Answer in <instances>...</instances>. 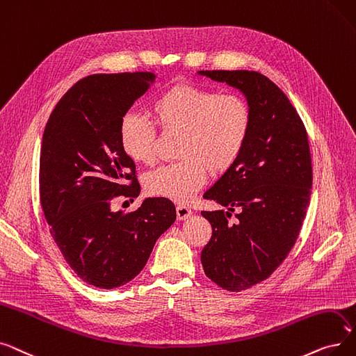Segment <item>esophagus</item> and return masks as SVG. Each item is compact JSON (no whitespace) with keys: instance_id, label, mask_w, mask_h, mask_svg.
Returning a JSON list of instances; mask_svg holds the SVG:
<instances>
[{"instance_id":"obj_1","label":"esophagus","mask_w":356,"mask_h":356,"mask_svg":"<svg viewBox=\"0 0 356 356\" xmlns=\"http://www.w3.org/2000/svg\"><path fill=\"white\" fill-rule=\"evenodd\" d=\"M191 216H193L191 209L185 207V206H178V207H177V217H178V220H187V218H190Z\"/></svg>"}]
</instances>
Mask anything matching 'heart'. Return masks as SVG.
Returning <instances> with one entry per match:
<instances>
[{
    "instance_id": "obj_1",
    "label": "heart",
    "mask_w": 356,
    "mask_h": 356,
    "mask_svg": "<svg viewBox=\"0 0 356 356\" xmlns=\"http://www.w3.org/2000/svg\"><path fill=\"white\" fill-rule=\"evenodd\" d=\"M150 114L165 133H179L177 158L145 178L149 194L188 202L204 185L209 171L223 174L239 159L250 130V110L236 94H218L194 86H174L159 94ZM126 155L139 163L155 158L156 130L147 117L123 115L118 127Z\"/></svg>"
}]
</instances>
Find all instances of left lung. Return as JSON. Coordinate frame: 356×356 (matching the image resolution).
Masks as SVG:
<instances>
[{"mask_svg":"<svg viewBox=\"0 0 356 356\" xmlns=\"http://www.w3.org/2000/svg\"><path fill=\"white\" fill-rule=\"evenodd\" d=\"M239 90L250 130L239 159L204 193L227 210L201 211L213 229L206 275L239 293L266 280L293 249L309 207L313 169L306 129L286 95L255 71H198ZM238 210L236 220L231 213Z\"/></svg>","mask_w":356,"mask_h":356,"instance_id":"8db88e82","label":"left lung"}]
</instances>
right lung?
I'll return each instance as SVG.
<instances>
[{
  "mask_svg": "<svg viewBox=\"0 0 356 356\" xmlns=\"http://www.w3.org/2000/svg\"><path fill=\"white\" fill-rule=\"evenodd\" d=\"M155 79L152 72L83 78L59 99L43 131L39 184L50 234L76 275L98 289L136 277L177 218L166 198H146L131 213L111 210L114 197L140 194L118 127Z\"/></svg>",
  "mask_w": 356,
  "mask_h": 356,
  "instance_id": "1",
  "label": "right lung"
}]
</instances>
